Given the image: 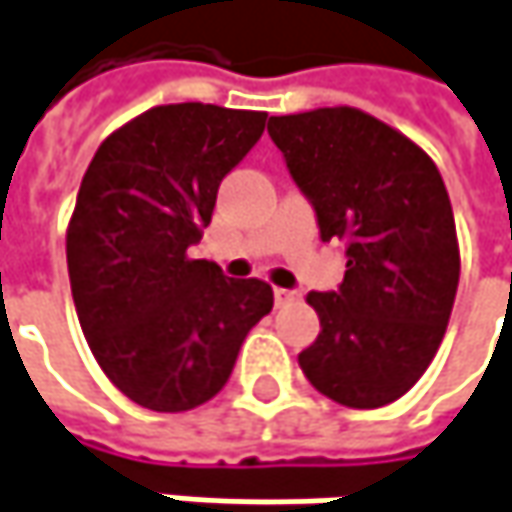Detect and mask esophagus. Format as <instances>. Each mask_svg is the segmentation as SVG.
<instances>
[{
    "instance_id": "esophagus-1",
    "label": "esophagus",
    "mask_w": 512,
    "mask_h": 512,
    "mask_svg": "<svg viewBox=\"0 0 512 512\" xmlns=\"http://www.w3.org/2000/svg\"><path fill=\"white\" fill-rule=\"evenodd\" d=\"M295 301H301V292L298 289H275V304L278 307L295 304Z\"/></svg>"
}]
</instances>
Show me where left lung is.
I'll list each match as a JSON object with an SVG mask.
<instances>
[{
    "label": "left lung",
    "instance_id": "8db88e82",
    "mask_svg": "<svg viewBox=\"0 0 512 512\" xmlns=\"http://www.w3.org/2000/svg\"><path fill=\"white\" fill-rule=\"evenodd\" d=\"M286 170L324 243H345V281L310 292L321 333L301 350L310 385L347 408L400 400L435 359L461 255L435 162L350 106L269 118Z\"/></svg>",
    "mask_w": 512,
    "mask_h": 512
}]
</instances>
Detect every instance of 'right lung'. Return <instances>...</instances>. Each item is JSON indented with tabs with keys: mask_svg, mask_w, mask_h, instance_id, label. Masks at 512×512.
I'll list each match as a JSON object with an SVG mask.
<instances>
[{
	"mask_svg": "<svg viewBox=\"0 0 512 512\" xmlns=\"http://www.w3.org/2000/svg\"><path fill=\"white\" fill-rule=\"evenodd\" d=\"M266 112L167 104L98 147L66 237L83 336L112 385L150 411H191L223 391L272 286L191 260L220 182L246 159Z\"/></svg>",
	"mask_w": 512,
	"mask_h": 512,
	"instance_id": "1",
	"label": "right lung"
}]
</instances>
